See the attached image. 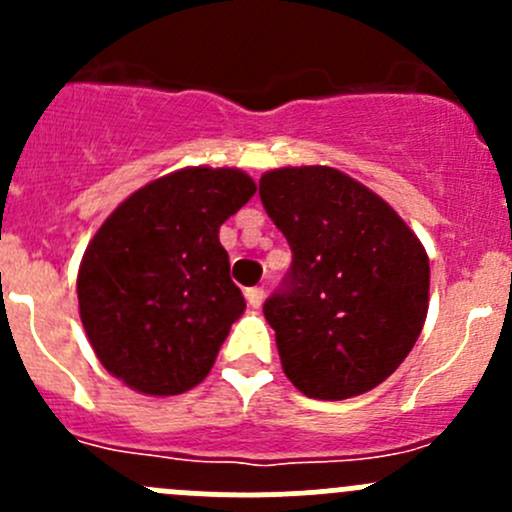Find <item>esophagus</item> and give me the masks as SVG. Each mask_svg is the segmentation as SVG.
Returning <instances> with one entry per match:
<instances>
[{
    "mask_svg": "<svg viewBox=\"0 0 512 512\" xmlns=\"http://www.w3.org/2000/svg\"><path fill=\"white\" fill-rule=\"evenodd\" d=\"M245 299H247V304H250L252 309L262 307V302H265V289H262V287L245 289Z\"/></svg>",
    "mask_w": 512,
    "mask_h": 512,
    "instance_id": "34e87169",
    "label": "esophagus"
}]
</instances>
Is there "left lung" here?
<instances>
[{
    "mask_svg": "<svg viewBox=\"0 0 512 512\" xmlns=\"http://www.w3.org/2000/svg\"><path fill=\"white\" fill-rule=\"evenodd\" d=\"M260 198L292 250L262 312L282 369L309 399L342 401L389 379L428 312V255L394 208L329 165L277 168Z\"/></svg>",
    "mask_w": 512,
    "mask_h": 512,
    "instance_id": "left-lung-1",
    "label": "left lung"
}]
</instances>
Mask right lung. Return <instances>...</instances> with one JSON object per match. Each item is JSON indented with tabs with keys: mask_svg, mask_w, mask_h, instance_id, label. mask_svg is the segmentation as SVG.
Returning <instances> with one entry per match:
<instances>
[{
	"mask_svg": "<svg viewBox=\"0 0 512 512\" xmlns=\"http://www.w3.org/2000/svg\"><path fill=\"white\" fill-rule=\"evenodd\" d=\"M237 168H183L123 200L79 267V312L106 371L148 396H175L210 374L245 312L220 225L255 195Z\"/></svg>",
	"mask_w": 512,
	"mask_h": 512,
	"instance_id": "obj_1",
	"label": "right lung"
}]
</instances>
